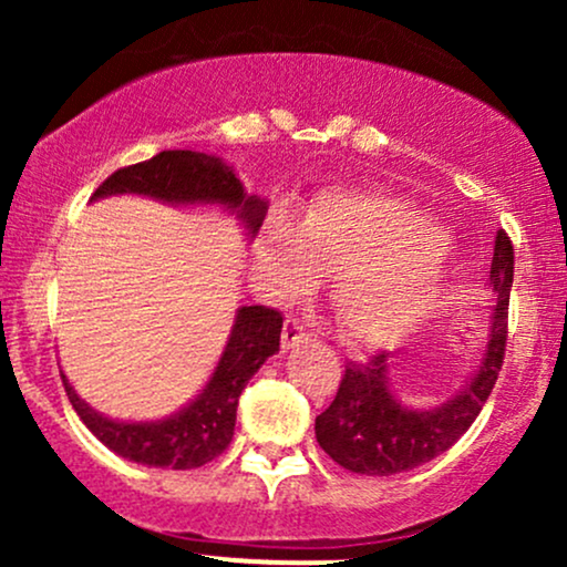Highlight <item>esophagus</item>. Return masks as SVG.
<instances>
[{
  "instance_id": "1",
  "label": "esophagus",
  "mask_w": 567,
  "mask_h": 567,
  "mask_svg": "<svg viewBox=\"0 0 567 567\" xmlns=\"http://www.w3.org/2000/svg\"><path fill=\"white\" fill-rule=\"evenodd\" d=\"M311 341V333L306 330V324L298 317H288L282 328V349H296Z\"/></svg>"
}]
</instances>
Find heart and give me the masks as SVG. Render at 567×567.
Listing matches in <instances>:
<instances>
[{
	"label": "heart",
	"instance_id": "1",
	"mask_svg": "<svg viewBox=\"0 0 567 567\" xmlns=\"http://www.w3.org/2000/svg\"><path fill=\"white\" fill-rule=\"evenodd\" d=\"M261 264L279 292H303L317 275H330L338 322L360 347L400 343L451 292L442 231L408 202L375 188H322L292 226L271 218Z\"/></svg>",
	"mask_w": 567,
	"mask_h": 567
}]
</instances>
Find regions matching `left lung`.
Returning a JSON list of instances; mask_svg holds the SVG:
<instances>
[{
    "label": "left lung",
    "mask_w": 567,
    "mask_h": 567,
    "mask_svg": "<svg viewBox=\"0 0 567 567\" xmlns=\"http://www.w3.org/2000/svg\"><path fill=\"white\" fill-rule=\"evenodd\" d=\"M514 279V245L509 234H496L491 264V290L496 292L493 336L483 368L458 396L434 410H408L386 383L383 354L370 362H347L336 400L317 415V442L336 464L357 474H400L426 464L453 445L474 424L491 396L504 365L509 333V292Z\"/></svg>",
    "instance_id": "obj_1"
}]
</instances>
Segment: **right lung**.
<instances>
[{"label": "right lung", "mask_w": 567, "mask_h": 567, "mask_svg": "<svg viewBox=\"0 0 567 567\" xmlns=\"http://www.w3.org/2000/svg\"><path fill=\"white\" fill-rule=\"evenodd\" d=\"M109 194H146L165 202H220L239 213L250 234L258 231L266 216V202L247 197L239 178L224 162L197 152H159L138 165L120 167L95 188L93 199ZM279 333L282 311L271 306H243L210 383L181 413L152 424L103 419L74 394L66 375L61 379L84 426L116 455L146 466L197 470L229 447L239 394L266 357L279 351Z\"/></svg>", "instance_id": "right-lung-1"}]
</instances>
